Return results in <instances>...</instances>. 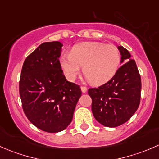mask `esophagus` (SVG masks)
<instances>
[{
    "instance_id": "esophagus-1",
    "label": "esophagus",
    "mask_w": 159,
    "mask_h": 159,
    "mask_svg": "<svg viewBox=\"0 0 159 159\" xmlns=\"http://www.w3.org/2000/svg\"><path fill=\"white\" fill-rule=\"evenodd\" d=\"M81 91H82L83 93H85L86 91H87V88H86L85 86H81Z\"/></svg>"
}]
</instances>
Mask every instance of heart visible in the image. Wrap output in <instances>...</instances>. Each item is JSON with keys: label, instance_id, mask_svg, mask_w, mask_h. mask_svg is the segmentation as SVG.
<instances>
[{"label": "heart", "instance_id": "heart-1", "mask_svg": "<svg viewBox=\"0 0 159 159\" xmlns=\"http://www.w3.org/2000/svg\"><path fill=\"white\" fill-rule=\"evenodd\" d=\"M121 54L114 45L100 42H82L75 44L70 54L61 57L60 65L67 79L74 81L83 73L91 83L102 84L111 79L121 65Z\"/></svg>", "mask_w": 159, "mask_h": 159}]
</instances>
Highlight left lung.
<instances>
[{
	"label": "left lung",
	"mask_w": 159,
	"mask_h": 159,
	"mask_svg": "<svg viewBox=\"0 0 159 159\" xmlns=\"http://www.w3.org/2000/svg\"><path fill=\"white\" fill-rule=\"evenodd\" d=\"M123 64L115 76L98 88L89 89L91 110L95 119L106 127L124 124L135 113L140 104L142 82L135 61L122 46H118Z\"/></svg>",
	"instance_id": "1"
}]
</instances>
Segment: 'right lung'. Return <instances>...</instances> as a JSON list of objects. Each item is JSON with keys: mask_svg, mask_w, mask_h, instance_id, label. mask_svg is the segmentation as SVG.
<instances>
[{"mask_svg": "<svg viewBox=\"0 0 159 159\" xmlns=\"http://www.w3.org/2000/svg\"><path fill=\"white\" fill-rule=\"evenodd\" d=\"M62 44L44 42L25 59L19 82L24 112L42 131L65 130L81 95L80 86L66 80L59 57Z\"/></svg>", "mask_w": 159, "mask_h": 159, "instance_id": "1", "label": "right lung"}]
</instances>
